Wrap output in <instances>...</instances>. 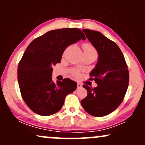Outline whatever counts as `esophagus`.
I'll list each match as a JSON object with an SVG mask.
<instances>
[{"label":"esophagus","instance_id":"34e87169","mask_svg":"<svg viewBox=\"0 0 145 145\" xmlns=\"http://www.w3.org/2000/svg\"><path fill=\"white\" fill-rule=\"evenodd\" d=\"M82 84H81L80 82H78L77 89H80V88H82Z\"/></svg>","mask_w":145,"mask_h":145}]
</instances>
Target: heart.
Masks as SVG:
<instances>
[{
  "mask_svg": "<svg viewBox=\"0 0 145 145\" xmlns=\"http://www.w3.org/2000/svg\"><path fill=\"white\" fill-rule=\"evenodd\" d=\"M82 48H83V50H84V52H95V53H96V51H95V50L94 47L92 46V45H91L90 44H83ZM78 74H79V73H78V71H76V70H74L72 71V74L74 75V76H78Z\"/></svg>",
  "mask_w": 145,
  "mask_h": 145,
  "instance_id": "heart-1",
  "label": "heart"
}]
</instances>
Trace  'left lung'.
Listing matches in <instances>:
<instances>
[{"mask_svg":"<svg viewBox=\"0 0 145 145\" xmlns=\"http://www.w3.org/2000/svg\"><path fill=\"white\" fill-rule=\"evenodd\" d=\"M82 31L97 51L98 61L89 74L90 80H94L97 86L91 89L83 85L88 94L81 100V105L89 114L100 117L115 110L123 100L129 84V71L116 43L98 31Z\"/></svg>","mask_w":145,"mask_h":145,"instance_id":"obj_1","label":"left lung"}]
</instances>
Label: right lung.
Wrapping results in <instances>:
<instances>
[{
    "label": "right lung",
    "mask_w": 145,
    "mask_h": 145,
    "mask_svg": "<svg viewBox=\"0 0 145 145\" xmlns=\"http://www.w3.org/2000/svg\"><path fill=\"white\" fill-rule=\"evenodd\" d=\"M80 39L86 37L78 29L52 30L34 39L25 50L18 65V84L24 102L36 114L59 112L66 96L76 89L77 83L69 78L53 82L52 72L66 48Z\"/></svg>",
    "instance_id": "right-lung-1"
}]
</instances>
